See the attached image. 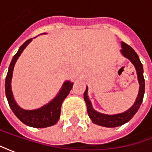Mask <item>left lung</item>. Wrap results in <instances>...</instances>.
Here are the masks:
<instances>
[{"label": "left lung", "instance_id": "obj_1", "mask_svg": "<svg viewBox=\"0 0 152 152\" xmlns=\"http://www.w3.org/2000/svg\"><path fill=\"white\" fill-rule=\"evenodd\" d=\"M121 46H122L121 53L123 54L124 57L128 58L135 67V70L137 72V76H138L139 83H140V90H139L138 97L136 98L135 102L134 103L133 106L129 110L123 113H118V114H115V115H107V114H102V113L97 112L92 108V103L87 97V87H86V91L84 92V100L86 103L88 115L93 123L98 124V125H101V126H104V127L113 128V127L120 126L124 124L127 123L128 121H129L133 118L134 115L138 111L139 107L140 106L141 102L143 101V97H144L145 79L144 76H143V66L139 59L138 55L135 53V51L129 45L124 43V42H121Z\"/></svg>", "mask_w": 152, "mask_h": 152}]
</instances>
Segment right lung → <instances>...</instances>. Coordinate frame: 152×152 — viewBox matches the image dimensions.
Returning a JSON list of instances; mask_svg holds the SVG:
<instances>
[{"label": "right lung", "instance_id": "1", "mask_svg": "<svg viewBox=\"0 0 152 152\" xmlns=\"http://www.w3.org/2000/svg\"><path fill=\"white\" fill-rule=\"evenodd\" d=\"M32 41V39L27 40L23 45L19 48L18 51L14 55L12 62L10 64L8 69L7 75L6 77V83H5V90H6V96L7 98L8 103L12 108L14 114L18 118L25 124L34 128H45L52 126L58 122L60 116V110L61 105L64 99L66 98L68 94L71 92V88L73 86V82L66 81L60 90V93L57 95L54 100H52L50 103L45 105L44 107H40L36 110H24L19 107L14 100L12 92V71H13L14 66L17 60L18 59L22 52L27 47V45Z\"/></svg>", "mask_w": 152, "mask_h": 152}]
</instances>
